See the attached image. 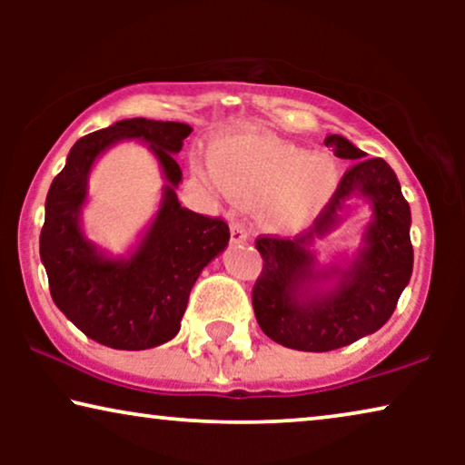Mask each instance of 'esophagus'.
<instances>
[{"instance_id": "34e87169", "label": "esophagus", "mask_w": 465, "mask_h": 465, "mask_svg": "<svg viewBox=\"0 0 465 465\" xmlns=\"http://www.w3.org/2000/svg\"><path fill=\"white\" fill-rule=\"evenodd\" d=\"M247 237H250L247 228L241 224L239 220L231 218V241L232 243H243V241H247Z\"/></svg>"}]
</instances>
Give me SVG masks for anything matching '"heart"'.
Returning <instances> with one entry per match:
<instances>
[{"mask_svg": "<svg viewBox=\"0 0 465 465\" xmlns=\"http://www.w3.org/2000/svg\"><path fill=\"white\" fill-rule=\"evenodd\" d=\"M201 173L237 199L260 201V220L275 232L313 224L341 183L339 163L326 152L309 154L262 133L220 143L213 150V171Z\"/></svg>", "mask_w": 465, "mask_h": 465, "instance_id": "obj_1", "label": "heart"}]
</instances>
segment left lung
Masks as SVG:
<instances>
[{
	"mask_svg": "<svg viewBox=\"0 0 465 465\" xmlns=\"http://www.w3.org/2000/svg\"><path fill=\"white\" fill-rule=\"evenodd\" d=\"M326 145L355 163L313 228L294 239H256L264 260L252 292L258 326L269 339L298 351H332L377 332L412 272L411 207L393 169L383 158H366L341 135H328ZM351 198H366L373 207L361 250L345 267H317L310 245L338 223Z\"/></svg>",
	"mask_w": 465,
	"mask_h": 465,
	"instance_id": "1",
	"label": "left lung"
}]
</instances>
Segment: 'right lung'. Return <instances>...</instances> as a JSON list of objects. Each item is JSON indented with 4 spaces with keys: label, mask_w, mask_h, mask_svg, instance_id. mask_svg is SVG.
I'll return each mask as SVG.
<instances>
[{
    "label": "right lung",
    "mask_w": 465,
    "mask_h": 465,
    "mask_svg": "<svg viewBox=\"0 0 465 465\" xmlns=\"http://www.w3.org/2000/svg\"><path fill=\"white\" fill-rule=\"evenodd\" d=\"M190 133L193 126L183 123L120 120L78 139L50 183L40 234L50 296L75 328L101 345L142 351L173 339L194 282L231 239L224 220L190 212L177 201L182 169L173 154ZM123 138L148 143L168 183L136 252L129 259H110L85 239L79 213L94 161Z\"/></svg>",
    "instance_id": "1"
}]
</instances>
